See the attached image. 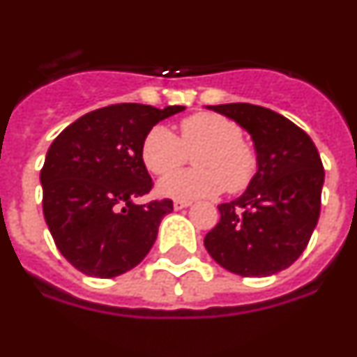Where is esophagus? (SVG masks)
I'll return each instance as SVG.
<instances>
[{
	"instance_id": "esophagus-1",
	"label": "esophagus",
	"mask_w": 357,
	"mask_h": 357,
	"mask_svg": "<svg viewBox=\"0 0 357 357\" xmlns=\"http://www.w3.org/2000/svg\"><path fill=\"white\" fill-rule=\"evenodd\" d=\"M192 205V202H188V199H176L174 202V208L176 211H179V208H187V206Z\"/></svg>"
}]
</instances>
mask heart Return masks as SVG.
Listing matches in <instances>:
<instances>
[{"instance_id": "obj_1", "label": "heart", "mask_w": 357, "mask_h": 357, "mask_svg": "<svg viewBox=\"0 0 357 357\" xmlns=\"http://www.w3.org/2000/svg\"><path fill=\"white\" fill-rule=\"evenodd\" d=\"M194 151L198 153L196 171L172 172ZM142 160L155 176L173 173L158 183L160 194L188 202L218 196L225 188L232 194L243 192L257 172V152L243 139L241 127L215 112L185 118L179 123V137L165 125L152 127L143 137Z\"/></svg>"}]
</instances>
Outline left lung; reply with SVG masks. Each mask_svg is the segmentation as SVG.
Masks as SVG:
<instances>
[{
  "label": "left lung",
  "mask_w": 357,
  "mask_h": 357,
  "mask_svg": "<svg viewBox=\"0 0 357 357\" xmlns=\"http://www.w3.org/2000/svg\"><path fill=\"white\" fill-rule=\"evenodd\" d=\"M252 136L257 172L205 236V248L223 268L263 278L301 256L316 229L325 179L321 158L305 130L271 109L250 103L211 107Z\"/></svg>",
  "instance_id": "obj_1"
}]
</instances>
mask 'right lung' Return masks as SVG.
<instances>
[{
    "instance_id": "add662e5",
    "label": "right lung",
    "mask_w": 357,
    "mask_h": 357,
    "mask_svg": "<svg viewBox=\"0 0 357 357\" xmlns=\"http://www.w3.org/2000/svg\"><path fill=\"white\" fill-rule=\"evenodd\" d=\"M185 110L118 103L68 125L50 145L41 169L43 214L54 243L74 268L94 278L130 271L154 245L172 199L136 205L151 192L142 160L146 132Z\"/></svg>"
}]
</instances>
